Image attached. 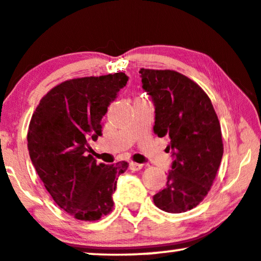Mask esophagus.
Instances as JSON below:
<instances>
[{"label":"esophagus","mask_w":261,"mask_h":261,"mask_svg":"<svg viewBox=\"0 0 261 261\" xmlns=\"http://www.w3.org/2000/svg\"><path fill=\"white\" fill-rule=\"evenodd\" d=\"M143 167H144V165H141V163H136V162L129 163V168L132 170H140Z\"/></svg>","instance_id":"esophagus-1"}]
</instances>
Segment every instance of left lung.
<instances>
[{
    "mask_svg": "<svg viewBox=\"0 0 261 261\" xmlns=\"http://www.w3.org/2000/svg\"><path fill=\"white\" fill-rule=\"evenodd\" d=\"M143 89L155 106L153 132L169 137L172 166L166 188L153 203L167 213H184L202 202L219 169L224 147L211 99L197 83L172 70L140 69Z\"/></svg>",
    "mask_w": 261,
    "mask_h": 261,
    "instance_id": "1",
    "label": "left lung"
}]
</instances>
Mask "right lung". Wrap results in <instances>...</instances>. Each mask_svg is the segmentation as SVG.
Instances as JSON below:
<instances>
[{
	"mask_svg": "<svg viewBox=\"0 0 261 261\" xmlns=\"http://www.w3.org/2000/svg\"><path fill=\"white\" fill-rule=\"evenodd\" d=\"M123 72L65 81L37 105L28 132L31 162L54 202L79 220H99L114 207L125 161L96 165L88 143L101 136V118L127 85Z\"/></svg>",
	"mask_w": 261,
	"mask_h": 261,
	"instance_id": "right-lung-1",
	"label": "right lung"
}]
</instances>
